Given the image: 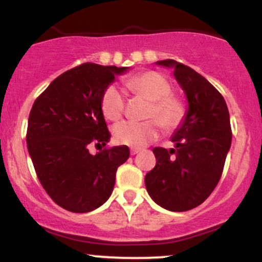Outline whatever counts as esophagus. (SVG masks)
I'll return each mask as SVG.
<instances>
[{
	"label": "esophagus",
	"instance_id": "34e87169",
	"mask_svg": "<svg viewBox=\"0 0 262 262\" xmlns=\"http://www.w3.org/2000/svg\"><path fill=\"white\" fill-rule=\"evenodd\" d=\"M140 152V148H131L130 150V154L131 155H136V154H139Z\"/></svg>",
	"mask_w": 262,
	"mask_h": 262
}]
</instances>
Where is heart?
<instances>
[{
    "label": "heart",
    "mask_w": 262,
    "mask_h": 262,
    "mask_svg": "<svg viewBox=\"0 0 262 262\" xmlns=\"http://www.w3.org/2000/svg\"><path fill=\"white\" fill-rule=\"evenodd\" d=\"M134 94L151 101L147 117L156 120L134 122L121 121L112 128L115 141L130 147H143L159 136V122L162 128L170 131L176 128L185 117V106L180 98L171 94L170 81L164 75L155 71L143 72L126 82ZM101 110L107 120H119L125 111V96L117 86L111 85L101 97Z\"/></svg>",
    "instance_id": "heart-1"
}]
</instances>
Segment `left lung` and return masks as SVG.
<instances>
[{"mask_svg":"<svg viewBox=\"0 0 262 262\" xmlns=\"http://www.w3.org/2000/svg\"><path fill=\"white\" fill-rule=\"evenodd\" d=\"M173 70L184 90L187 111L173 132L175 147H155L156 166L145 176L150 198L168 211L199 206L220 180L231 146L227 105L220 92L204 76L175 60L157 61Z\"/></svg>","mask_w":262,"mask_h":262,"instance_id":"8db88e82","label":"left lung"}]
</instances>
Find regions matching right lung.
Listing matches in <instances>:
<instances>
[{
	"instance_id": "right-lung-1",
	"label": "right lung",
	"mask_w": 262,
	"mask_h": 262,
	"mask_svg": "<svg viewBox=\"0 0 262 262\" xmlns=\"http://www.w3.org/2000/svg\"><path fill=\"white\" fill-rule=\"evenodd\" d=\"M128 67L82 63L58 76L36 98L29 117L27 148L38 180L58 206L71 212L96 210L111 196L127 146L102 148L110 132L101 110L103 91Z\"/></svg>"
}]
</instances>
